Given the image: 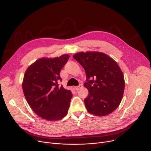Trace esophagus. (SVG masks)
<instances>
[{
    "label": "esophagus",
    "mask_w": 151,
    "mask_h": 151,
    "mask_svg": "<svg viewBox=\"0 0 151 151\" xmlns=\"http://www.w3.org/2000/svg\"><path fill=\"white\" fill-rule=\"evenodd\" d=\"M82 87H83V85H82V84H80L78 86H75V87H74V89H75L76 91H78L80 88H81Z\"/></svg>",
    "instance_id": "esophagus-1"
}]
</instances>
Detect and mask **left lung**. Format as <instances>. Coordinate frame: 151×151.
I'll return each instance as SVG.
<instances>
[{
  "label": "left lung",
  "instance_id": "1",
  "mask_svg": "<svg viewBox=\"0 0 151 151\" xmlns=\"http://www.w3.org/2000/svg\"><path fill=\"white\" fill-rule=\"evenodd\" d=\"M84 68L89 95L84 99L88 111L97 116H106L119 106L125 80L117 63L108 55L98 51L80 52L73 55Z\"/></svg>",
  "mask_w": 151,
  "mask_h": 151
}]
</instances>
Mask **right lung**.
I'll return each mask as SVG.
<instances>
[{"label":"right lung","instance_id":"add662e5","mask_svg":"<svg viewBox=\"0 0 151 151\" xmlns=\"http://www.w3.org/2000/svg\"><path fill=\"white\" fill-rule=\"evenodd\" d=\"M70 55L42 58L27 68L22 83L24 95L29 105L43 119L59 121L68 113L72 93L59 86L60 71Z\"/></svg>","mask_w":151,"mask_h":151}]
</instances>
